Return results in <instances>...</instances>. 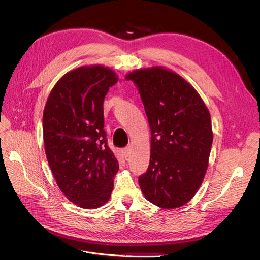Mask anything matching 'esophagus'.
Wrapping results in <instances>:
<instances>
[{
  "instance_id": "34e87169",
  "label": "esophagus",
  "mask_w": 260,
  "mask_h": 260,
  "mask_svg": "<svg viewBox=\"0 0 260 260\" xmlns=\"http://www.w3.org/2000/svg\"><path fill=\"white\" fill-rule=\"evenodd\" d=\"M122 153H123V155H124V157H125V158H127V157L131 155V153H132V146H131V145H128V146H126V147L123 148Z\"/></svg>"
}]
</instances>
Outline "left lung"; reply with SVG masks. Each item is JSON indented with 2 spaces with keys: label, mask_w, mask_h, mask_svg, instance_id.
<instances>
[{
  "label": "left lung",
  "mask_w": 260,
  "mask_h": 260,
  "mask_svg": "<svg viewBox=\"0 0 260 260\" xmlns=\"http://www.w3.org/2000/svg\"><path fill=\"white\" fill-rule=\"evenodd\" d=\"M137 85L152 132L151 160L139 177L145 198L162 209H176L197 193L213 143L208 108L195 88L162 67L126 76Z\"/></svg>",
  "instance_id": "8db88e82"
}]
</instances>
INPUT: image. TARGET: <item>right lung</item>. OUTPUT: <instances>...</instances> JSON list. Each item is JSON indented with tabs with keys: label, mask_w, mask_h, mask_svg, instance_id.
Listing matches in <instances>:
<instances>
[{
	"label": "right lung",
	"mask_w": 260,
	"mask_h": 260,
	"mask_svg": "<svg viewBox=\"0 0 260 260\" xmlns=\"http://www.w3.org/2000/svg\"><path fill=\"white\" fill-rule=\"evenodd\" d=\"M117 82L107 67H79L57 82L44 108L48 165L62 193L80 208L103 206L114 187L119 165L107 145L103 101Z\"/></svg>",
	"instance_id": "add662e5"
}]
</instances>
